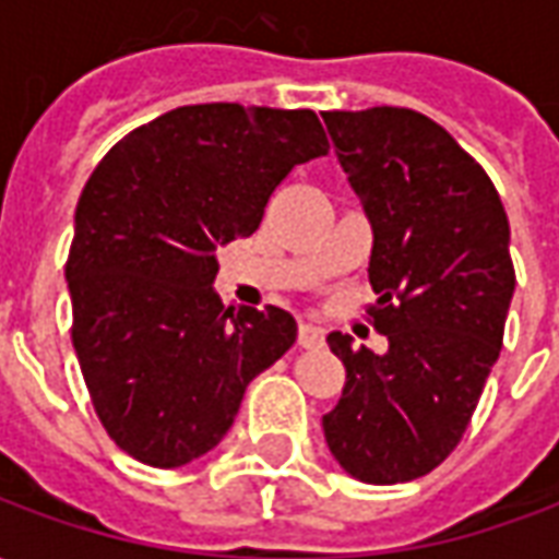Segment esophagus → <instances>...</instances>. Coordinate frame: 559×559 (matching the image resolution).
I'll use <instances>...</instances> for the list:
<instances>
[{"label": "esophagus", "mask_w": 559, "mask_h": 559, "mask_svg": "<svg viewBox=\"0 0 559 559\" xmlns=\"http://www.w3.org/2000/svg\"><path fill=\"white\" fill-rule=\"evenodd\" d=\"M299 347H305V350L323 347V329L311 326V323H302V326H299Z\"/></svg>", "instance_id": "esophagus-1"}]
</instances>
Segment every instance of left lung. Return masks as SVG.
<instances>
[{"label":"left lung","instance_id":"8db88e82","mask_svg":"<svg viewBox=\"0 0 559 559\" xmlns=\"http://www.w3.org/2000/svg\"><path fill=\"white\" fill-rule=\"evenodd\" d=\"M323 122L374 230L368 320L389 338L374 356L329 335L347 383L323 433L353 479H419L461 443L503 347L509 218L479 160L428 116L371 107Z\"/></svg>","mask_w":559,"mask_h":559}]
</instances>
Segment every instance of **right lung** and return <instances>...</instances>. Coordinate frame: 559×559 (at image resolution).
I'll return each instance as SVG.
<instances>
[{
  "mask_svg": "<svg viewBox=\"0 0 559 559\" xmlns=\"http://www.w3.org/2000/svg\"><path fill=\"white\" fill-rule=\"evenodd\" d=\"M314 110L188 104L134 128L74 215L71 341L122 452L182 467L230 431L248 383L296 341L284 308H224L215 248L251 236L296 164L326 155Z\"/></svg>",
  "mask_w": 559,
  "mask_h": 559,
  "instance_id": "obj_1",
  "label": "right lung"
}]
</instances>
